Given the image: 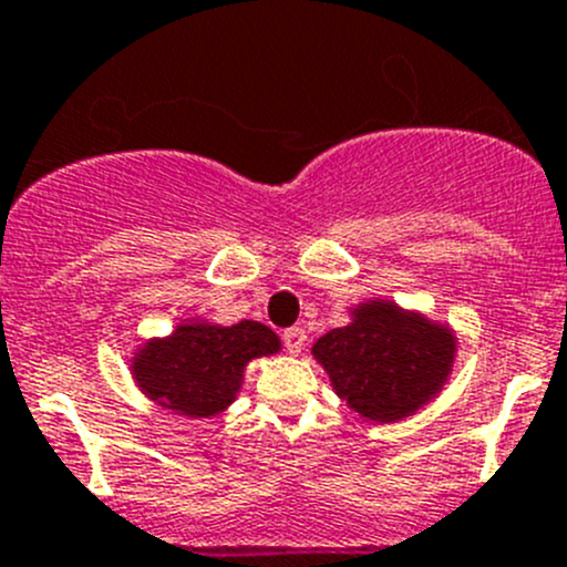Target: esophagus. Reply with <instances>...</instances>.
Instances as JSON below:
<instances>
[{"label":"esophagus","mask_w":567,"mask_h":567,"mask_svg":"<svg viewBox=\"0 0 567 567\" xmlns=\"http://www.w3.org/2000/svg\"><path fill=\"white\" fill-rule=\"evenodd\" d=\"M282 340H285V348H288L290 357H299L307 346V331L301 329V326H293V329L285 331Z\"/></svg>","instance_id":"34e87169"}]
</instances>
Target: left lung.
<instances>
[{"label":"left lung","mask_w":567,"mask_h":567,"mask_svg":"<svg viewBox=\"0 0 567 567\" xmlns=\"http://www.w3.org/2000/svg\"><path fill=\"white\" fill-rule=\"evenodd\" d=\"M455 351L447 323L390 299L351 307V320L312 346L331 390L368 422H400L431 403L453 373Z\"/></svg>","instance_id":"1"}]
</instances>
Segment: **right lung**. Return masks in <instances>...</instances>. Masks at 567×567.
Returning a JSON list of instances; mask_svg holds the SVG:
<instances>
[{"label":"right lung","mask_w":567,"mask_h":567,"mask_svg":"<svg viewBox=\"0 0 567 567\" xmlns=\"http://www.w3.org/2000/svg\"><path fill=\"white\" fill-rule=\"evenodd\" d=\"M282 342L257 320L221 326L205 318L151 337L131 357V375L153 403L192 420H210L236 403L251 359L279 353Z\"/></svg>","instance_id":"right-lung-1"}]
</instances>
